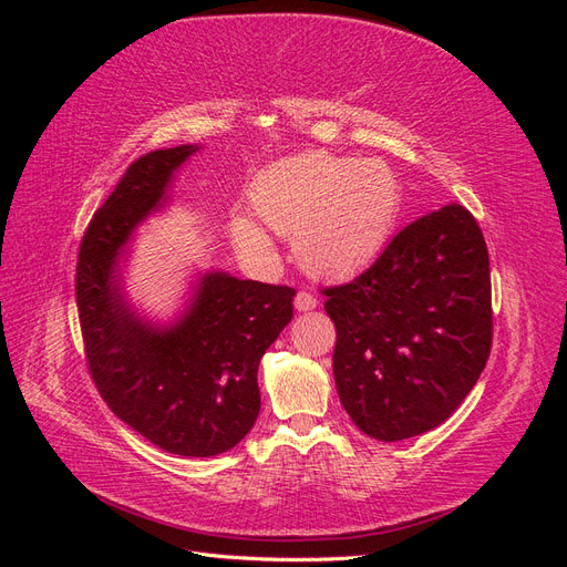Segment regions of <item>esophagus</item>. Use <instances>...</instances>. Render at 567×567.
<instances>
[{
    "label": "esophagus",
    "mask_w": 567,
    "mask_h": 567,
    "mask_svg": "<svg viewBox=\"0 0 567 567\" xmlns=\"http://www.w3.org/2000/svg\"><path fill=\"white\" fill-rule=\"evenodd\" d=\"M317 305H319V300H317L315 293H310V290H298V296H296V310L310 312V310H315Z\"/></svg>",
    "instance_id": "34e87169"
}]
</instances>
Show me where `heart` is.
Segmentation results:
<instances>
[{"mask_svg":"<svg viewBox=\"0 0 567 567\" xmlns=\"http://www.w3.org/2000/svg\"><path fill=\"white\" fill-rule=\"evenodd\" d=\"M250 210L262 225L293 238L305 269L348 277L379 260L404 210L400 175L375 158L300 153L269 165L250 186ZM234 241L265 252L267 234L246 217L231 221Z\"/></svg>","mask_w":567,"mask_h":567,"instance_id":"1","label":"heart"}]
</instances>
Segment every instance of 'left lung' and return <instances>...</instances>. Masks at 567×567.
I'll list each match as a JSON object with an SVG mask.
<instances>
[{"mask_svg": "<svg viewBox=\"0 0 567 567\" xmlns=\"http://www.w3.org/2000/svg\"><path fill=\"white\" fill-rule=\"evenodd\" d=\"M321 293L336 323L340 402L373 440L447 421L487 364L489 255L458 203L411 221L367 271Z\"/></svg>", "mask_w": 567, "mask_h": 567, "instance_id": "8db88e82", "label": "left lung"}]
</instances>
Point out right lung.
<instances>
[{
	"label": "right lung",
	"mask_w": 567,
	"mask_h": 567,
	"mask_svg": "<svg viewBox=\"0 0 567 567\" xmlns=\"http://www.w3.org/2000/svg\"><path fill=\"white\" fill-rule=\"evenodd\" d=\"M194 151L158 148L125 169L84 229L75 300L84 359L113 414L169 454L215 456L236 447L260 414L257 367L293 319L296 288L210 271L169 329L127 310L117 250L165 200L173 173Z\"/></svg>",
	"instance_id": "right-lung-1"
}]
</instances>
